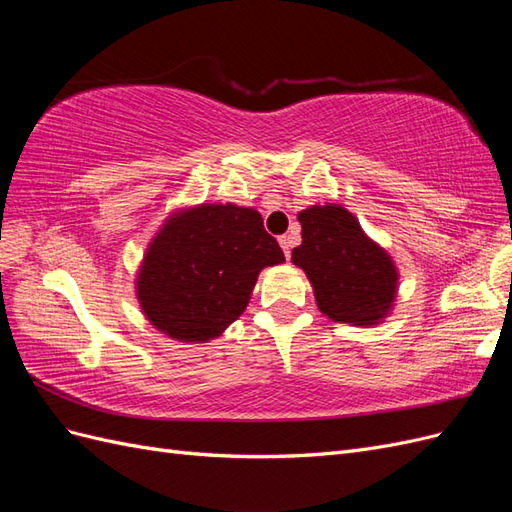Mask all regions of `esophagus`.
Returning <instances> with one entry per match:
<instances>
[{
	"mask_svg": "<svg viewBox=\"0 0 512 512\" xmlns=\"http://www.w3.org/2000/svg\"><path fill=\"white\" fill-rule=\"evenodd\" d=\"M280 245H282V250H284V256H286V258H290V250H292V237H290V235H284V237H280Z\"/></svg>",
	"mask_w": 512,
	"mask_h": 512,
	"instance_id": "obj_1",
	"label": "esophagus"
}]
</instances>
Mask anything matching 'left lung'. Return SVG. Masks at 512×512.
Returning a JSON list of instances; mask_svg holds the SVG:
<instances>
[{
	"instance_id": "left-lung-1",
	"label": "left lung",
	"mask_w": 512,
	"mask_h": 512,
	"mask_svg": "<svg viewBox=\"0 0 512 512\" xmlns=\"http://www.w3.org/2000/svg\"><path fill=\"white\" fill-rule=\"evenodd\" d=\"M301 245L292 262L314 288L318 309L335 322L374 327L391 314L397 267L342 205H314L299 213Z\"/></svg>"
}]
</instances>
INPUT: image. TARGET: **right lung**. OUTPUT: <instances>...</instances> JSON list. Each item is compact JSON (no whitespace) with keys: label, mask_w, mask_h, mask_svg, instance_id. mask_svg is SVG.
Masks as SVG:
<instances>
[{"label":"right lung","mask_w":512,"mask_h":512,"mask_svg":"<svg viewBox=\"0 0 512 512\" xmlns=\"http://www.w3.org/2000/svg\"><path fill=\"white\" fill-rule=\"evenodd\" d=\"M280 262L256 209L203 203L170 215L151 239L136 297L158 331L205 344L245 312L258 273Z\"/></svg>","instance_id":"1"}]
</instances>
